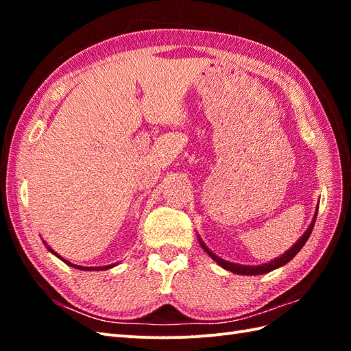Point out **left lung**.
I'll use <instances>...</instances> for the list:
<instances>
[{"instance_id": "obj_1", "label": "left lung", "mask_w": 351, "mask_h": 351, "mask_svg": "<svg viewBox=\"0 0 351 351\" xmlns=\"http://www.w3.org/2000/svg\"><path fill=\"white\" fill-rule=\"evenodd\" d=\"M315 219L317 217H314V220H312V223H311V226L308 228V230L306 232L303 234V237L300 238L299 241H297L293 247H291L287 253H283L282 256H279L278 259H274V261H271V263H268V264H263V265H238V264H232V263H228V261H223V259H220L219 256H215L214 253L206 247V245L200 241V245H202L204 247V250L208 253V255H210L215 263H217L219 265H221L223 268H226V270H229V271H232V273H235V274H247V276H256V274H264V273H268V271H271V270H274V268H278V267H280V265H285L287 263H289L291 259H293L297 253H299L300 250H302V247L304 245V243L308 241V238H309V235H311V232H312V229H314V223H315Z\"/></svg>"}]
</instances>
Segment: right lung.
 I'll list each match as a JSON object with an SVG mask.
<instances>
[{
  "mask_svg": "<svg viewBox=\"0 0 351 351\" xmlns=\"http://www.w3.org/2000/svg\"><path fill=\"white\" fill-rule=\"evenodd\" d=\"M49 249V247H48ZM52 253H54L56 256H58L57 253L52 250V249H49ZM60 258V256H58ZM60 259H63V258H60ZM63 263H66L68 265H71V267H73V268H78V270H107V268H111L113 265H106V267H80V265H75V264H72V263H69V261H66V259H63Z\"/></svg>",
  "mask_w": 351,
  "mask_h": 351,
  "instance_id": "add662e5",
  "label": "right lung"
}]
</instances>
